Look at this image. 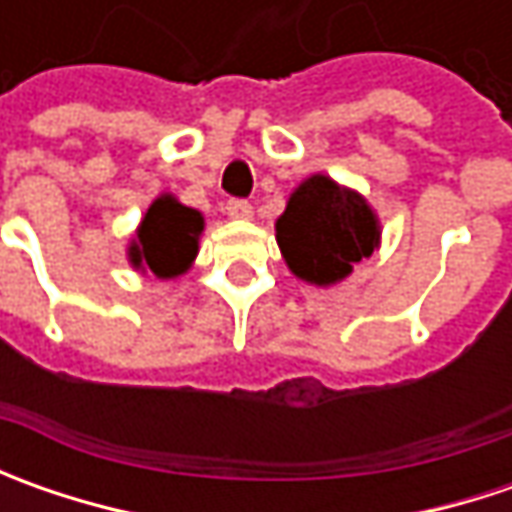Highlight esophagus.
Returning <instances> with one entry per match:
<instances>
[{
  "label": "esophagus",
  "mask_w": 512,
  "mask_h": 512,
  "mask_svg": "<svg viewBox=\"0 0 512 512\" xmlns=\"http://www.w3.org/2000/svg\"><path fill=\"white\" fill-rule=\"evenodd\" d=\"M225 210L230 219H250L253 216V205L245 202V199H230Z\"/></svg>",
  "instance_id": "obj_1"
}]
</instances>
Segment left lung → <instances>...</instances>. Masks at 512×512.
<instances>
[{
    "label": "left lung",
    "mask_w": 512,
    "mask_h": 512,
    "mask_svg": "<svg viewBox=\"0 0 512 512\" xmlns=\"http://www.w3.org/2000/svg\"><path fill=\"white\" fill-rule=\"evenodd\" d=\"M276 239L287 267L313 285H333L373 253L379 225L353 190L327 176H310L290 196L276 222Z\"/></svg>",
    "instance_id": "1"
}]
</instances>
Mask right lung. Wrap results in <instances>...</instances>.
<instances>
[{"label":"right lung","instance_id":"obj_1","mask_svg":"<svg viewBox=\"0 0 512 512\" xmlns=\"http://www.w3.org/2000/svg\"><path fill=\"white\" fill-rule=\"evenodd\" d=\"M202 213L193 207L179 205L173 196L156 199L142 219L136 242L130 247V262L136 267H148L159 279H170L185 273L202 233Z\"/></svg>","mask_w":512,"mask_h":512}]
</instances>
